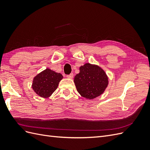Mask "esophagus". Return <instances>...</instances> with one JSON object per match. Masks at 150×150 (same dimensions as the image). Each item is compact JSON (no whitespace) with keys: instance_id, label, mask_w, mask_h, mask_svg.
I'll return each instance as SVG.
<instances>
[{"instance_id":"1","label":"esophagus","mask_w":150,"mask_h":150,"mask_svg":"<svg viewBox=\"0 0 150 150\" xmlns=\"http://www.w3.org/2000/svg\"><path fill=\"white\" fill-rule=\"evenodd\" d=\"M73 76H74L73 74H69V75H67V76H66L67 78H69V79H72V78H73Z\"/></svg>"}]
</instances>
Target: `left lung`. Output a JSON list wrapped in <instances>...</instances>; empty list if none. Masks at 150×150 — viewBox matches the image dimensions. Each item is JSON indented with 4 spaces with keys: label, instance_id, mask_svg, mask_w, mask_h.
I'll return each instance as SVG.
<instances>
[{
    "label": "left lung",
    "instance_id": "8db88e82",
    "mask_svg": "<svg viewBox=\"0 0 150 150\" xmlns=\"http://www.w3.org/2000/svg\"><path fill=\"white\" fill-rule=\"evenodd\" d=\"M74 79L78 92L86 99H92L102 94L108 85V78L101 68L89 63L79 67Z\"/></svg>",
    "mask_w": 150,
    "mask_h": 150
}]
</instances>
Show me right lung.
Returning <instances> with one entry per match:
<instances>
[{
  "mask_svg": "<svg viewBox=\"0 0 150 150\" xmlns=\"http://www.w3.org/2000/svg\"><path fill=\"white\" fill-rule=\"evenodd\" d=\"M62 78L61 74L47 68L34 78L32 88L39 96L47 98L55 91Z\"/></svg>",
  "mask_w": 150,
  "mask_h": 150,
  "instance_id": "obj_1",
  "label": "right lung"
}]
</instances>
